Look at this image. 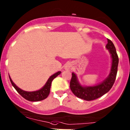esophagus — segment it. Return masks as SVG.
I'll list each match as a JSON object with an SVG mask.
<instances>
[{"mask_svg":"<svg viewBox=\"0 0 130 130\" xmlns=\"http://www.w3.org/2000/svg\"><path fill=\"white\" fill-rule=\"evenodd\" d=\"M72 63H67L65 65V70H70L72 69Z\"/></svg>","mask_w":130,"mask_h":130,"instance_id":"esophagus-1","label":"esophagus"}]
</instances>
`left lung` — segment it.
<instances>
[{
	"instance_id": "obj_1",
	"label": "left lung",
	"mask_w": 130,
	"mask_h": 130,
	"mask_svg": "<svg viewBox=\"0 0 130 130\" xmlns=\"http://www.w3.org/2000/svg\"><path fill=\"white\" fill-rule=\"evenodd\" d=\"M105 47L110 54L112 64L109 75L104 80L93 86H83L78 81L77 75L72 73L70 86L73 93L78 98L86 101L96 99L109 92L113 85L117 73L118 57L113 42L109 39Z\"/></svg>"
}]
</instances>
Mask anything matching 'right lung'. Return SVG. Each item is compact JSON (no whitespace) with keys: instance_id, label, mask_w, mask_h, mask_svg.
<instances>
[{"instance_id":"right-lung-1","label":"right lung","mask_w":130,"mask_h":130,"mask_svg":"<svg viewBox=\"0 0 130 130\" xmlns=\"http://www.w3.org/2000/svg\"><path fill=\"white\" fill-rule=\"evenodd\" d=\"M60 71L57 72L55 73H54V75H52V76L49 77V79H47V82L45 83V85H44V86L42 88H41V89H39L38 91H26L20 89V88H18V86L13 82L12 79H11L10 76L9 75V78L10 80L11 83H12V86L14 87L15 89H16L17 92L20 94L23 98H25V99L28 100L29 101H32V102H36V101H42V100L45 99V98H47L49 95L50 93V90H51V84H52V81H53V79L55 78H56L58 75H59L61 73Z\"/></svg>"}]
</instances>
